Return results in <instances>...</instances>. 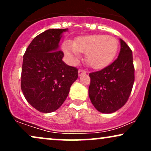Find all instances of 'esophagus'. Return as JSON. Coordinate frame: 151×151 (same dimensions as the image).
<instances>
[{"label":"esophagus","mask_w":151,"mask_h":151,"mask_svg":"<svg viewBox=\"0 0 151 151\" xmlns=\"http://www.w3.org/2000/svg\"><path fill=\"white\" fill-rule=\"evenodd\" d=\"M78 73H79V76H81L82 75V74H86V71H85L84 70H79V71H78Z\"/></svg>","instance_id":"1"}]
</instances>
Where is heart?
I'll use <instances>...</instances> for the list:
<instances>
[{
  "label": "heart",
  "instance_id": "obj_1",
  "mask_svg": "<svg viewBox=\"0 0 151 151\" xmlns=\"http://www.w3.org/2000/svg\"><path fill=\"white\" fill-rule=\"evenodd\" d=\"M119 42L115 37L104 35H90L77 37L74 42L66 41L65 52L77 60L79 53H86V60L93 69H102L113 60L117 53Z\"/></svg>",
  "mask_w": 151,
  "mask_h": 151
}]
</instances>
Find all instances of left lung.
<instances>
[{"mask_svg":"<svg viewBox=\"0 0 151 151\" xmlns=\"http://www.w3.org/2000/svg\"><path fill=\"white\" fill-rule=\"evenodd\" d=\"M120 42L116 60L101 70L89 74L90 100L96 110L104 114L114 113L124 106L134 82L132 51L123 40Z\"/></svg>","mask_w":151,"mask_h":151,"instance_id":"obj_1","label":"left lung"}]
</instances>
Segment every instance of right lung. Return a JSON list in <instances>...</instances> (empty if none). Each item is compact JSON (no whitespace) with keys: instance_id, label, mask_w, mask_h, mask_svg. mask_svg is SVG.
I'll use <instances>...</instances> for the list:
<instances>
[{"instance_id":"obj_1","label":"right lung","mask_w":151,"mask_h":151,"mask_svg":"<svg viewBox=\"0 0 151 151\" xmlns=\"http://www.w3.org/2000/svg\"><path fill=\"white\" fill-rule=\"evenodd\" d=\"M67 29H50L32 40L23 55L21 89L30 104L42 113L61 106L68 96L78 70L62 61L59 43Z\"/></svg>"}]
</instances>
